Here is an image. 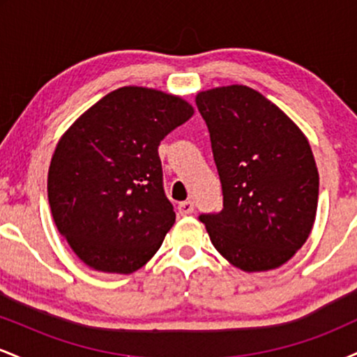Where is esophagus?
Here are the masks:
<instances>
[{
    "label": "esophagus",
    "instance_id": "1",
    "mask_svg": "<svg viewBox=\"0 0 357 357\" xmlns=\"http://www.w3.org/2000/svg\"><path fill=\"white\" fill-rule=\"evenodd\" d=\"M178 210H179V215H183V216L191 215V213L195 211V204H192V202H183V203H179Z\"/></svg>",
    "mask_w": 357,
    "mask_h": 357
}]
</instances>
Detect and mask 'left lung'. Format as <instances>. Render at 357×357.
I'll list each match as a JSON object with an SVG mask.
<instances>
[{"instance_id": "obj_1", "label": "left lung", "mask_w": 357, "mask_h": 357, "mask_svg": "<svg viewBox=\"0 0 357 357\" xmlns=\"http://www.w3.org/2000/svg\"><path fill=\"white\" fill-rule=\"evenodd\" d=\"M196 105L210 130L223 210L202 215L210 240L243 272L278 268L312 231L319 171L305 134L247 85L203 90Z\"/></svg>"}]
</instances>
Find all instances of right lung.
<instances>
[{
	"instance_id": "add662e5",
	"label": "right lung",
	"mask_w": 357,
	"mask_h": 357,
	"mask_svg": "<svg viewBox=\"0 0 357 357\" xmlns=\"http://www.w3.org/2000/svg\"><path fill=\"white\" fill-rule=\"evenodd\" d=\"M195 114L162 90L121 87L60 137L48 167L53 221L77 257L104 273H132L176 221L158 147Z\"/></svg>"
}]
</instances>
